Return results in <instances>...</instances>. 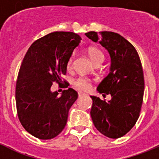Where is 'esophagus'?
I'll use <instances>...</instances> for the list:
<instances>
[{"label": "esophagus", "mask_w": 159, "mask_h": 159, "mask_svg": "<svg viewBox=\"0 0 159 159\" xmlns=\"http://www.w3.org/2000/svg\"><path fill=\"white\" fill-rule=\"evenodd\" d=\"M84 94H85V93H84V92H82V91H79L78 92L79 96H82V95H84Z\"/></svg>", "instance_id": "esophagus-1"}]
</instances>
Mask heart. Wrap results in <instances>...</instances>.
Wrapping results in <instances>:
<instances>
[{"instance_id": "obj_1", "label": "heart", "mask_w": 159, "mask_h": 159, "mask_svg": "<svg viewBox=\"0 0 159 159\" xmlns=\"http://www.w3.org/2000/svg\"><path fill=\"white\" fill-rule=\"evenodd\" d=\"M88 54L90 59L95 65H101L105 60V54L98 48H90L88 50ZM72 66H73V55H71L66 62V69L69 71L72 70ZM72 84H73L74 87L79 89V90H88L91 87L92 82L87 77L79 76L78 78L74 80Z\"/></svg>"}]
</instances>
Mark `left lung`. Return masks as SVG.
<instances>
[{
    "label": "left lung",
    "instance_id": "1",
    "mask_svg": "<svg viewBox=\"0 0 159 159\" xmlns=\"http://www.w3.org/2000/svg\"><path fill=\"white\" fill-rule=\"evenodd\" d=\"M108 50L111 57L108 75L98 86L103 95L111 94L106 101L98 97L93 100L90 116L98 131L109 138L126 135L140 116L144 92L141 61L135 48L122 36L113 32L85 33Z\"/></svg>",
    "mask_w": 159,
    "mask_h": 159
}]
</instances>
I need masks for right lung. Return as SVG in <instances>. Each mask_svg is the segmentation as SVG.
Masks as SVG:
<instances>
[{"mask_svg":"<svg viewBox=\"0 0 159 159\" xmlns=\"http://www.w3.org/2000/svg\"><path fill=\"white\" fill-rule=\"evenodd\" d=\"M80 40L72 32H54L33 42L24 56L16 80V109L22 126L33 137L52 139L66 126L78 93L69 88L58 97L51 87L53 83L61 88L68 87L62 75L66 74L67 60Z\"/></svg>","mask_w":159,"mask_h":159,"instance_id":"add662e5","label":"right lung"}]
</instances>
